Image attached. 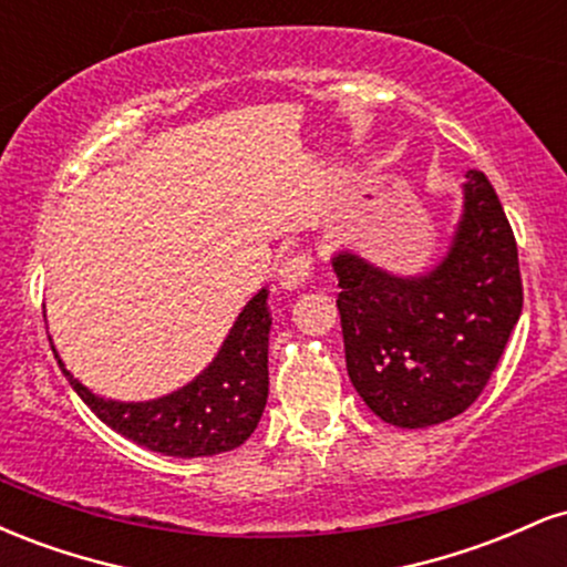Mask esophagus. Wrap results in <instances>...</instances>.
Instances as JSON below:
<instances>
[{"label": "esophagus", "mask_w": 567, "mask_h": 567, "mask_svg": "<svg viewBox=\"0 0 567 567\" xmlns=\"http://www.w3.org/2000/svg\"><path fill=\"white\" fill-rule=\"evenodd\" d=\"M311 277V258L298 252V256H290L288 261L277 269V282L282 290H296L301 288L306 279Z\"/></svg>", "instance_id": "34e87169"}]
</instances>
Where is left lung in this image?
<instances>
[{
    "mask_svg": "<svg viewBox=\"0 0 567 567\" xmlns=\"http://www.w3.org/2000/svg\"><path fill=\"white\" fill-rule=\"evenodd\" d=\"M445 256L419 275H394L354 250H336L347 370L381 421L424 429L477 400L523 311L517 243L496 188L470 171Z\"/></svg>",
    "mask_w": 567,
    "mask_h": 567,
    "instance_id": "obj_1",
    "label": "left lung"
}]
</instances>
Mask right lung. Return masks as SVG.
Masks as SVG:
<instances>
[{"label":"right lung","mask_w":567,"mask_h":567,"mask_svg":"<svg viewBox=\"0 0 567 567\" xmlns=\"http://www.w3.org/2000/svg\"><path fill=\"white\" fill-rule=\"evenodd\" d=\"M266 298L269 290L261 288L245 303L210 365L154 400L122 402L90 392L53 347L55 360L84 405L135 445L175 458L234 451L256 432L269 396L271 315Z\"/></svg>","instance_id":"right-lung-1"}]
</instances>
